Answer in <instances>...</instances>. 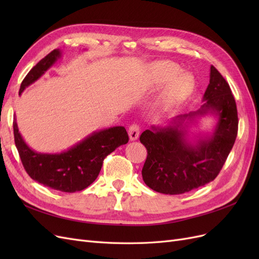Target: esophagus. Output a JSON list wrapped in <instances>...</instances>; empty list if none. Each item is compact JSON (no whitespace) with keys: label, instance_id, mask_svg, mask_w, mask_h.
I'll use <instances>...</instances> for the list:
<instances>
[{"label":"esophagus","instance_id":"1","mask_svg":"<svg viewBox=\"0 0 259 259\" xmlns=\"http://www.w3.org/2000/svg\"><path fill=\"white\" fill-rule=\"evenodd\" d=\"M139 133H140V130H139L138 125L137 124H132L131 126L128 127V136H130V139L132 140V142H134V140L138 139Z\"/></svg>","mask_w":259,"mask_h":259}]
</instances>
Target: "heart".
Instances as JSON below:
<instances>
[{"instance_id":"obj_1","label":"heart","mask_w":259,"mask_h":259,"mask_svg":"<svg viewBox=\"0 0 259 259\" xmlns=\"http://www.w3.org/2000/svg\"><path fill=\"white\" fill-rule=\"evenodd\" d=\"M180 72V69L169 61H163L155 69L152 83L154 85H161L169 81ZM175 78V77H174ZM194 88L193 76L189 73H180L171 80L162 94L161 103L165 107H173L185 100Z\"/></svg>"}]
</instances>
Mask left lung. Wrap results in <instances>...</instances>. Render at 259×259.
I'll list each match as a JSON object with an SVG mask.
<instances>
[{"mask_svg":"<svg viewBox=\"0 0 259 259\" xmlns=\"http://www.w3.org/2000/svg\"><path fill=\"white\" fill-rule=\"evenodd\" d=\"M208 113L218 116L213 133L190 141L187 124ZM238 123L230 86L210 66L201 109L177 115L166 126H151L140 135V143L148 152L142 170L145 184L156 192L182 194L214 180L236 142Z\"/></svg>","mask_w":259,"mask_h":259,"instance_id":"left-lung-1","label":"left lung"}]
</instances>
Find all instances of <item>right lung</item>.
Returning a JSON list of instances; mask_svg holds the SVG:
<instances>
[{"mask_svg":"<svg viewBox=\"0 0 259 259\" xmlns=\"http://www.w3.org/2000/svg\"><path fill=\"white\" fill-rule=\"evenodd\" d=\"M60 57V50H54L38 61L23 79L19 95L40 79ZM13 126L15 144L28 175L45 187L62 192H76L88 188L95 182L106 156L128 142L125 127L114 126L92 133L66 151L41 153L32 150L23 140L16 117Z\"/></svg>","mask_w":259,"mask_h":259,"instance_id":"obj_1","label":"right lung"}]
</instances>
